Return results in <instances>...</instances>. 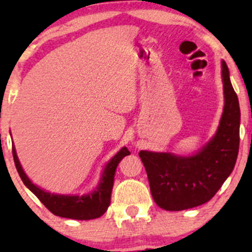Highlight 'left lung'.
Here are the masks:
<instances>
[{
	"instance_id": "8db88e82",
	"label": "left lung",
	"mask_w": 252,
	"mask_h": 252,
	"mask_svg": "<svg viewBox=\"0 0 252 252\" xmlns=\"http://www.w3.org/2000/svg\"><path fill=\"white\" fill-rule=\"evenodd\" d=\"M224 109L213 137L195 154L141 150L153 199L166 211L200 206L215 196L235 168L239 149L241 110L230 72L221 60Z\"/></svg>"
}]
</instances>
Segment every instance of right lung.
Listing matches in <instances>:
<instances>
[{"instance_id":"right-lung-1","label":"right lung","mask_w":252,"mask_h":252,"mask_svg":"<svg viewBox=\"0 0 252 252\" xmlns=\"http://www.w3.org/2000/svg\"><path fill=\"white\" fill-rule=\"evenodd\" d=\"M126 155H130V152L126 149V147H123L114 158H110L109 162L104 167L97 187L92 192L83 195L56 194V193H51L40 189L39 186H36L31 181V179L28 178L24 168H22L19 158L16 155L15 147L13 146L14 162H15L17 173H19L21 180L24 181L26 187L32 190L53 215L63 217V218L77 219V220L96 219L106 212L110 205V200H111V192L112 187H114L116 168L121 160Z\"/></svg>"}]
</instances>
